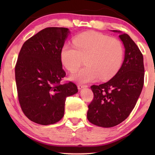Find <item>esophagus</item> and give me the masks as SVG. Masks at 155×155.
Segmentation results:
<instances>
[{
  "mask_svg": "<svg viewBox=\"0 0 155 155\" xmlns=\"http://www.w3.org/2000/svg\"><path fill=\"white\" fill-rule=\"evenodd\" d=\"M87 87V85H86V84H78V88L79 89V90H80V89H82V88H84V87Z\"/></svg>",
  "mask_w": 155,
  "mask_h": 155,
  "instance_id": "obj_1",
  "label": "esophagus"
}]
</instances>
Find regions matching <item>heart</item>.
<instances>
[{
	"instance_id": "1",
	"label": "heart",
	"mask_w": 155,
	"mask_h": 155,
	"mask_svg": "<svg viewBox=\"0 0 155 155\" xmlns=\"http://www.w3.org/2000/svg\"><path fill=\"white\" fill-rule=\"evenodd\" d=\"M124 56L122 42L116 38L96 31H86L66 43L61 50L63 65L69 72L75 71L84 59L85 66L71 76L79 83L109 80L121 67Z\"/></svg>"
}]
</instances>
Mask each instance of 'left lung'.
Wrapping results in <instances>:
<instances>
[{"label":"left lung","instance_id":"left-lung-1","mask_svg":"<svg viewBox=\"0 0 155 155\" xmlns=\"http://www.w3.org/2000/svg\"><path fill=\"white\" fill-rule=\"evenodd\" d=\"M119 37L126 48L121 68L109 81L91 86L94 97L87 117L92 124L104 128L117 126L128 117L144 84L143 54L127 34H120Z\"/></svg>","mask_w":155,"mask_h":155}]
</instances>
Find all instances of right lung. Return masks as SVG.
Here are the masks:
<instances>
[{
	"instance_id": "right-lung-1",
	"label": "right lung",
	"mask_w": 155,
	"mask_h": 155,
	"mask_svg": "<svg viewBox=\"0 0 155 155\" xmlns=\"http://www.w3.org/2000/svg\"><path fill=\"white\" fill-rule=\"evenodd\" d=\"M69 31L47 27L23 44L15 73L19 103L25 115L36 124L47 126L64 116L67 97L78 92L73 82L61 84L65 77L61 50Z\"/></svg>"
}]
</instances>
